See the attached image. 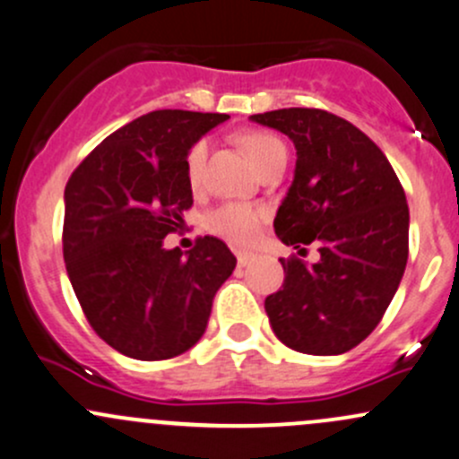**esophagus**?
I'll return each mask as SVG.
<instances>
[{"label":"esophagus","instance_id":"34e87169","mask_svg":"<svg viewBox=\"0 0 459 459\" xmlns=\"http://www.w3.org/2000/svg\"><path fill=\"white\" fill-rule=\"evenodd\" d=\"M235 255H238V264H239V266H248V264L253 262V257H255L253 253H242V250H239V253H235Z\"/></svg>","mask_w":459,"mask_h":459}]
</instances>
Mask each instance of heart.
<instances>
[{"instance_id":"heart-1","label":"heart","mask_w":459,"mask_h":459,"mask_svg":"<svg viewBox=\"0 0 459 459\" xmlns=\"http://www.w3.org/2000/svg\"><path fill=\"white\" fill-rule=\"evenodd\" d=\"M239 143H242V147L248 152V156L253 158V162L259 169L279 153H286V144L268 132L242 134ZM206 156H209V141H204V138L193 143L189 153H186V180H189L193 189H197L204 180ZM266 220L268 211L262 209V206L248 204V202H226L209 215L206 226H209L211 233L220 235L226 242L235 246H250L259 239Z\"/></svg>"}]
</instances>
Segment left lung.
Returning <instances> with one entry per match:
<instances>
[{"label": "left lung", "instance_id": "obj_1", "mask_svg": "<svg viewBox=\"0 0 459 459\" xmlns=\"http://www.w3.org/2000/svg\"><path fill=\"white\" fill-rule=\"evenodd\" d=\"M250 120L286 134L297 149L294 180L274 233L299 255L279 259L283 288L266 297L277 339L315 356L350 351L374 332L409 257V206L385 153L350 120L325 109L288 108Z\"/></svg>", "mask_w": 459, "mask_h": 459}]
</instances>
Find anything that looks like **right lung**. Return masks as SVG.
Here are the masks:
<instances>
[{"mask_svg": "<svg viewBox=\"0 0 459 459\" xmlns=\"http://www.w3.org/2000/svg\"><path fill=\"white\" fill-rule=\"evenodd\" d=\"M226 118L149 112L105 138L67 180V277L91 330L129 359L165 360L191 350L238 264L211 235L186 255L162 246L193 204L186 153Z\"/></svg>", "mask_w": 459, "mask_h": 459, "instance_id": "1", "label": "right lung"}]
</instances>
